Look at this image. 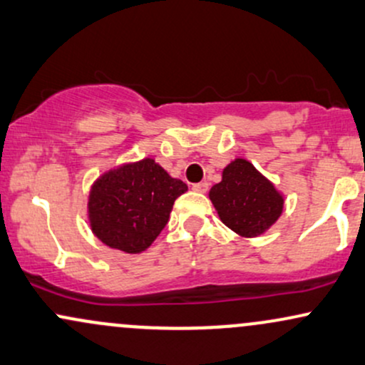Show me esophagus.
Wrapping results in <instances>:
<instances>
[{
    "label": "esophagus",
    "instance_id": "1",
    "mask_svg": "<svg viewBox=\"0 0 365 365\" xmlns=\"http://www.w3.org/2000/svg\"><path fill=\"white\" fill-rule=\"evenodd\" d=\"M208 182H198V184H192V191L196 192H207L208 191Z\"/></svg>",
    "mask_w": 365,
    "mask_h": 365
}]
</instances>
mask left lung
Masks as SVG:
<instances>
[{"label": "left lung", "instance_id": "obj_1", "mask_svg": "<svg viewBox=\"0 0 365 365\" xmlns=\"http://www.w3.org/2000/svg\"><path fill=\"white\" fill-rule=\"evenodd\" d=\"M218 217L241 237H259L284 212L285 196L246 158H234L208 192Z\"/></svg>", "mask_w": 365, "mask_h": 365}]
</instances>
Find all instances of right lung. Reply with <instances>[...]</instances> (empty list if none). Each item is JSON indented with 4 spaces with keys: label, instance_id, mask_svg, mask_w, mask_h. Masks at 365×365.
I'll use <instances>...</instances> for the list:
<instances>
[{
    "label": "right lung",
    "instance_id": "1",
    "mask_svg": "<svg viewBox=\"0 0 365 365\" xmlns=\"http://www.w3.org/2000/svg\"><path fill=\"white\" fill-rule=\"evenodd\" d=\"M186 191V184L152 157L110 167L90 187V229L106 246L138 255L152 246L169 220L174 201Z\"/></svg>",
    "mask_w": 365,
    "mask_h": 365
}]
</instances>
